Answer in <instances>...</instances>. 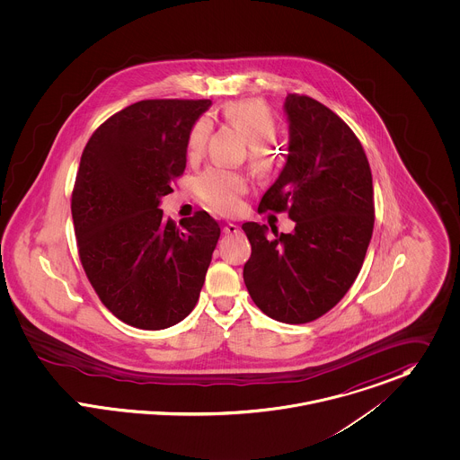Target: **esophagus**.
<instances>
[{
    "label": "esophagus",
    "instance_id": "obj_1",
    "mask_svg": "<svg viewBox=\"0 0 460 460\" xmlns=\"http://www.w3.org/2000/svg\"><path fill=\"white\" fill-rule=\"evenodd\" d=\"M226 234H236V233H240V227L236 226V224H233V222H229V224H226L224 226V229H222Z\"/></svg>",
    "mask_w": 460,
    "mask_h": 460
}]
</instances>
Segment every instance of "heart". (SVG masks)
Instances as JSON below:
<instances>
[{
  "label": "heart",
  "instance_id": "obj_1",
  "mask_svg": "<svg viewBox=\"0 0 460 460\" xmlns=\"http://www.w3.org/2000/svg\"><path fill=\"white\" fill-rule=\"evenodd\" d=\"M222 119L247 139V162L254 172L268 174L280 165L282 154L273 141L277 121L266 103L255 99L227 103L222 109ZM209 132L211 121L208 118H199L194 123L187 137V156L190 160L203 155ZM247 189V178L240 171L224 167H209L194 181L199 201L222 215H234L242 209V198Z\"/></svg>",
  "mask_w": 460,
  "mask_h": 460
}]
</instances>
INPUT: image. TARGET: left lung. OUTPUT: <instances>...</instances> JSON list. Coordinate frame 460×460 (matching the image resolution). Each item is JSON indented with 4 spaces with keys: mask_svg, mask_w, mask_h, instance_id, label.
Returning <instances> with one entry per match:
<instances>
[{
    "mask_svg": "<svg viewBox=\"0 0 460 460\" xmlns=\"http://www.w3.org/2000/svg\"><path fill=\"white\" fill-rule=\"evenodd\" d=\"M289 155L257 211H286L289 234L245 222L252 254L243 266L251 298L288 324L337 305L361 270L374 229L372 172L355 132L332 109L289 93Z\"/></svg>",
    "mask_w": 460,
    "mask_h": 460,
    "instance_id": "1",
    "label": "left lung"
}]
</instances>
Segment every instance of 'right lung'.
Returning <instances> with one entry per match:
<instances>
[{"label": "right lung", "instance_id": "right-lung-1", "mask_svg": "<svg viewBox=\"0 0 460 460\" xmlns=\"http://www.w3.org/2000/svg\"><path fill=\"white\" fill-rule=\"evenodd\" d=\"M209 103H132L103 121L81 156L72 190L81 264L103 305L141 330L192 312L220 236L203 209L178 227L158 208L185 171L189 132Z\"/></svg>", "mask_w": 460, "mask_h": 460}]
</instances>
